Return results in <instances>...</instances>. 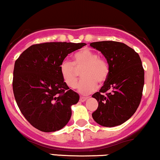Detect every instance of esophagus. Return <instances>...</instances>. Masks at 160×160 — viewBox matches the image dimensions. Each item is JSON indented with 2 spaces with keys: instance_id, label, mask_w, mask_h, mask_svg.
Wrapping results in <instances>:
<instances>
[{
  "instance_id": "34e87169",
  "label": "esophagus",
  "mask_w": 160,
  "mask_h": 160,
  "mask_svg": "<svg viewBox=\"0 0 160 160\" xmlns=\"http://www.w3.org/2000/svg\"><path fill=\"white\" fill-rule=\"evenodd\" d=\"M88 98H86V97H81L80 98V101L81 102H85L86 100L88 99Z\"/></svg>"
}]
</instances>
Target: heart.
<instances>
[{
	"label": "heart",
	"mask_w": 160,
	"mask_h": 160,
	"mask_svg": "<svg viewBox=\"0 0 160 160\" xmlns=\"http://www.w3.org/2000/svg\"><path fill=\"white\" fill-rule=\"evenodd\" d=\"M82 72L83 79L78 85V90L82 94H88L97 88V83L103 85L108 78V62L99 57L98 53L84 48L73 56V62L65 60L60 65V73L68 87L75 88Z\"/></svg>",
	"instance_id": "1"
}]
</instances>
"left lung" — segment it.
Returning a JSON list of instances; mask_svg holds the SVG:
<instances>
[{
  "mask_svg": "<svg viewBox=\"0 0 160 160\" xmlns=\"http://www.w3.org/2000/svg\"><path fill=\"white\" fill-rule=\"evenodd\" d=\"M90 46L101 52L109 67L107 81L92 95L98 102L92 117L102 126L120 125L133 116L141 102L144 85L141 58L124 43L98 41Z\"/></svg>",
  "mask_w": 160,
  "mask_h": 160,
  "instance_id": "left-lung-1",
  "label": "left lung"
}]
</instances>
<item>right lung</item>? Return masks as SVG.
Segmentation results:
<instances>
[{"label":"right lung","mask_w":160,"mask_h":160,"mask_svg":"<svg viewBox=\"0 0 160 160\" xmlns=\"http://www.w3.org/2000/svg\"><path fill=\"white\" fill-rule=\"evenodd\" d=\"M85 43L34 44L16 60L12 90L17 103L32 126L44 132L60 130L69 122L71 107L79 95L66 85L60 65L69 53Z\"/></svg>","instance_id":"add662e5"}]
</instances>
